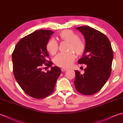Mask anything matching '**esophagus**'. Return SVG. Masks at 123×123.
<instances>
[{
    "label": "esophagus",
    "instance_id": "esophagus-1",
    "mask_svg": "<svg viewBox=\"0 0 123 123\" xmlns=\"http://www.w3.org/2000/svg\"><path fill=\"white\" fill-rule=\"evenodd\" d=\"M67 70H68V69L66 68H61V71H62V72H64V71H66Z\"/></svg>",
    "mask_w": 123,
    "mask_h": 123
}]
</instances>
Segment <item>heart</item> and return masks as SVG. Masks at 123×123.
<instances>
[{
    "label": "heart",
    "instance_id": "obj_1",
    "mask_svg": "<svg viewBox=\"0 0 123 123\" xmlns=\"http://www.w3.org/2000/svg\"><path fill=\"white\" fill-rule=\"evenodd\" d=\"M59 37L63 41L69 43L68 53H60L57 55L54 62L57 66L62 68H68L70 67L74 60L75 55L72 50L76 55H82L85 50L84 43L80 40L78 35L71 30H65L60 33ZM47 50L51 55H54L56 53L59 49V45L55 40L51 39L47 44Z\"/></svg>",
    "mask_w": 123,
    "mask_h": 123
}]
</instances>
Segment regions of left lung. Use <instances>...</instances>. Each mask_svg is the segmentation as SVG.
Masks as SVG:
<instances>
[{
  "label": "left lung",
  "mask_w": 123,
  "mask_h": 123,
  "mask_svg": "<svg viewBox=\"0 0 123 123\" xmlns=\"http://www.w3.org/2000/svg\"><path fill=\"white\" fill-rule=\"evenodd\" d=\"M84 37L85 50L79 64L87 65L84 73L75 70V87L84 95H93L100 90L109 79L113 59V52L107 37L88 26L76 27Z\"/></svg>",
  "instance_id": "8db88e82"
}]
</instances>
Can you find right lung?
<instances>
[{"label": "right lung", "mask_w": 123, "mask_h": 123, "mask_svg": "<svg viewBox=\"0 0 123 123\" xmlns=\"http://www.w3.org/2000/svg\"><path fill=\"white\" fill-rule=\"evenodd\" d=\"M53 31L38 30L20 40L12 54L13 72L17 82L24 92L33 98H46L55 89L61 72L58 67L44 72L42 64L51 67L47 44Z\"/></svg>", "instance_id": "obj_1"}]
</instances>
